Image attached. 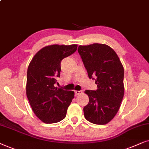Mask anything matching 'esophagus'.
I'll use <instances>...</instances> for the list:
<instances>
[{
    "mask_svg": "<svg viewBox=\"0 0 149 149\" xmlns=\"http://www.w3.org/2000/svg\"><path fill=\"white\" fill-rule=\"evenodd\" d=\"M82 93V91H75V95H78Z\"/></svg>",
    "mask_w": 149,
    "mask_h": 149,
    "instance_id": "1",
    "label": "esophagus"
}]
</instances>
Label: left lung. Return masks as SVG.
<instances>
[{"label":"left lung","instance_id":"left-lung-1","mask_svg":"<svg viewBox=\"0 0 149 149\" xmlns=\"http://www.w3.org/2000/svg\"><path fill=\"white\" fill-rule=\"evenodd\" d=\"M78 51L88 78H95L97 85L96 91H85L89 102L84 107V117L92 123L106 125L118 112L123 98V66L116 53L108 45H80Z\"/></svg>","mask_w":149,"mask_h":149}]
</instances>
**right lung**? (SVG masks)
I'll list each match as a JSON object with an SVG mask.
<instances>
[{
	"instance_id": "1",
	"label": "right lung",
	"mask_w": 149,
	"mask_h": 149,
	"mask_svg": "<svg viewBox=\"0 0 149 149\" xmlns=\"http://www.w3.org/2000/svg\"><path fill=\"white\" fill-rule=\"evenodd\" d=\"M78 45H50L37 52L28 67L26 96L35 114L45 123H58L66 116L74 92L54 85L60 77L61 62L76 51Z\"/></svg>"
}]
</instances>
